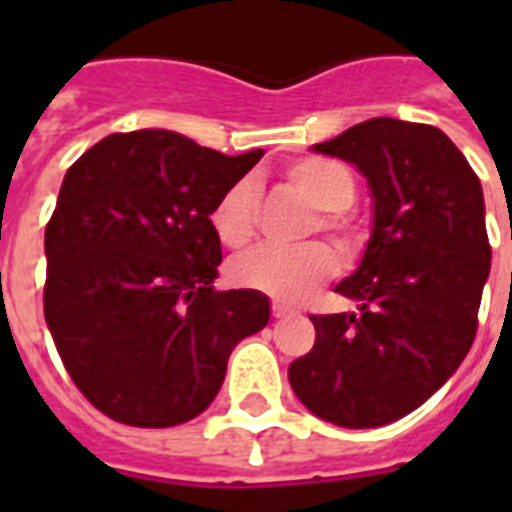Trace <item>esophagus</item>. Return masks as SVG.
I'll use <instances>...</instances> for the list:
<instances>
[{
  "label": "esophagus",
  "instance_id": "esophagus-1",
  "mask_svg": "<svg viewBox=\"0 0 512 512\" xmlns=\"http://www.w3.org/2000/svg\"><path fill=\"white\" fill-rule=\"evenodd\" d=\"M289 313H292V311H289L287 305L279 303V300H273V303H271V316H273V319H284V316H289Z\"/></svg>",
  "mask_w": 512,
  "mask_h": 512
}]
</instances>
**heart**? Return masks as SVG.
<instances>
[{"instance_id": "b5f03b06", "label": "heart", "mask_w": 512, "mask_h": 512, "mask_svg": "<svg viewBox=\"0 0 512 512\" xmlns=\"http://www.w3.org/2000/svg\"><path fill=\"white\" fill-rule=\"evenodd\" d=\"M287 183L303 196L316 217L308 223V233L324 231L337 241L342 252H353L361 244V228L350 215V204L356 201V175L335 159L305 156L284 170ZM257 199L255 185L249 180L228 185L209 209V228L215 231L223 247H247L257 231ZM337 271L335 249L324 241H308L300 247H257L247 255L236 257L228 268V276L236 287L255 289L271 295L281 303H300L316 292Z\"/></svg>"}]
</instances>
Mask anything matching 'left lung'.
I'll return each instance as SVG.
<instances>
[{
	"label": "left lung",
	"instance_id": "left-lung-1",
	"mask_svg": "<svg viewBox=\"0 0 512 512\" xmlns=\"http://www.w3.org/2000/svg\"><path fill=\"white\" fill-rule=\"evenodd\" d=\"M313 148L364 172L374 231L337 284L358 313L311 316L316 342L289 364V385L321 420L377 428L425 404L476 340L492 268L484 191L433 124L380 116Z\"/></svg>",
	"mask_w": 512,
	"mask_h": 512
}]
</instances>
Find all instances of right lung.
I'll use <instances>...</instances> for the list:
<instances>
[{"label": "right lung", "instance_id": "right-lung-1", "mask_svg": "<svg viewBox=\"0 0 512 512\" xmlns=\"http://www.w3.org/2000/svg\"><path fill=\"white\" fill-rule=\"evenodd\" d=\"M260 156L135 130L68 167L44 228V319L74 385L111 420H193L217 396L236 342L271 319L255 289L212 287L223 252L209 209Z\"/></svg>", "mask_w": 512, "mask_h": 512}]
</instances>
